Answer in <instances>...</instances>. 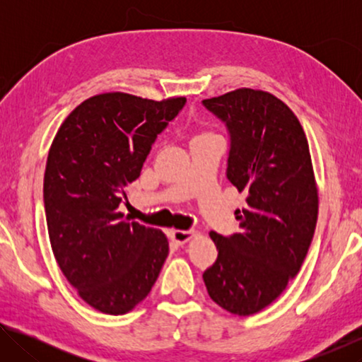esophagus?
<instances>
[{
  "mask_svg": "<svg viewBox=\"0 0 362 362\" xmlns=\"http://www.w3.org/2000/svg\"><path fill=\"white\" fill-rule=\"evenodd\" d=\"M194 233V230H174L170 233V238H173V241H175L177 244H185L187 241L192 240Z\"/></svg>",
  "mask_w": 362,
  "mask_h": 362,
  "instance_id": "obj_1",
  "label": "esophagus"
}]
</instances>
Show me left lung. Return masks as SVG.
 <instances>
[{
  "label": "left lung",
  "instance_id": "8db88e82",
  "mask_svg": "<svg viewBox=\"0 0 362 362\" xmlns=\"http://www.w3.org/2000/svg\"><path fill=\"white\" fill-rule=\"evenodd\" d=\"M230 134L226 177L247 194L240 233L209 235L216 263L209 297L233 315L259 313L298 273L313 240L317 188L308 140L292 110L265 90L236 89L203 100Z\"/></svg>",
  "mask_w": 362,
  "mask_h": 362
}]
</instances>
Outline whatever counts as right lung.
<instances>
[{
    "label": "right lung",
    "mask_w": 362,
    "mask_h": 362,
    "mask_svg": "<svg viewBox=\"0 0 362 362\" xmlns=\"http://www.w3.org/2000/svg\"><path fill=\"white\" fill-rule=\"evenodd\" d=\"M185 102L99 94L54 137L42 187L49 240L69 283L102 313L124 315L142 302L169 254L161 230L129 222L118 207Z\"/></svg>",
    "instance_id": "1"
}]
</instances>
